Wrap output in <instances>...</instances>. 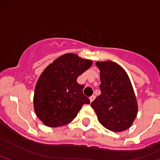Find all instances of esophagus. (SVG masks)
<instances>
[{
    "mask_svg": "<svg viewBox=\"0 0 160 160\" xmlns=\"http://www.w3.org/2000/svg\"><path fill=\"white\" fill-rule=\"evenodd\" d=\"M95 95H92L91 97H90V102H93V100H94V99H95Z\"/></svg>",
    "mask_w": 160,
    "mask_h": 160,
    "instance_id": "esophagus-1",
    "label": "esophagus"
}]
</instances>
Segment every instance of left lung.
Listing matches in <instances>:
<instances>
[{"mask_svg": "<svg viewBox=\"0 0 160 160\" xmlns=\"http://www.w3.org/2000/svg\"><path fill=\"white\" fill-rule=\"evenodd\" d=\"M100 70L101 93L91 102L105 128L121 132L132 126L138 112L137 98L127 72L114 62H97Z\"/></svg>", "mask_w": 160, "mask_h": 160, "instance_id": "1", "label": "left lung"}]
</instances>
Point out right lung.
Returning a JSON list of instances; mask_svg holds the SVG:
<instances>
[{"label":"right lung","instance_id":"add662e5","mask_svg":"<svg viewBox=\"0 0 160 160\" xmlns=\"http://www.w3.org/2000/svg\"><path fill=\"white\" fill-rule=\"evenodd\" d=\"M91 65L92 60L66 53L43 70L35 87L33 107L44 125H66L77 117L83 104L90 103L83 93L84 86L79 84L77 79Z\"/></svg>","mask_w":160,"mask_h":160}]
</instances>
